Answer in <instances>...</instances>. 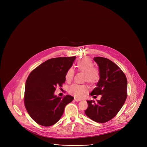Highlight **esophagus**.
Returning a JSON list of instances; mask_svg holds the SVG:
<instances>
[{
	"instance_id": "obj_1",
	"label": "esophagus",
	"mask_w": 147,
	"mask_h": 147,
	"mask_svg": "<svg viewBox=\"0 0 147 147\" xmlns=\"http://www.w3.org/2000/svg\"><path fill=\"white\" fill-rule=\"evenodd\" d=\"M74 100H75L76 101H77V102H78V101H80L81 100V99H80V98H74Z\"/></svg>"
}]
</instances>
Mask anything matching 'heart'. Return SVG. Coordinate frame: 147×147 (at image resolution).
<instances>
[{"mask_svg": "<svg viewBox=\"0 0 147 147\" xmlns=\"http://www.w3.org/2000/svg\"><path fill=\"white\" fill-rule=\"evenodd\" d=\"M78 70L85 74V80L89 83H94L97 82L100 78L99 71L94 68V64L90 59L83 58L78 61L77 63ZM74 71L73 69H68L65 74V79L67 81L72 80ZM88 90V87L85 85L73 84L69 88V92L71 95L77 98H82Z\"/></svg>", "mask_w": 147, "mask_h": 147, "instance_id": "heart-1", "label": "heart"}]
</instances>
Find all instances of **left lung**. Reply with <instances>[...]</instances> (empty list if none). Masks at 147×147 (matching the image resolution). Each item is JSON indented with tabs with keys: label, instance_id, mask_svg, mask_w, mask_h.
Wrapping results in <instances>:
<instances>
[{
	"label": "left lung",
	"instance_id": "obj_1",
	"mask_svg": "<svg viewBox=\"0 0 147 147\" xmlns=\"http://www.w3.org/2000/svg\"><path fill=\"white\" fill-rule=\"evenodd\" d=\"M94 61L98 66L100 79L90 95H101L100 100H87L86 115L98 123L113 119L124 104L127 96V80L124 73L110 59L96 57Z\"/></svg>",
	"mask_w": 147,
	"mask_h": 147
}]
</instances>
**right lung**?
<instances>
[{
  "label": "right lung",
  "mask_w": 147,
  "mask_h": 147,
  "mask_svg": "<svg viewBox=\"0 0 147 147\" xmlns=\"http://www.w3.org/2000/svg\"><path fill=\"white\" fill-rule=\"evenodd\" d=\"M76 57H58L42 63L29 74L25 89L24 103L30 116L43 126H51L58 122L65 106L74 98L55 95L57 86L65 82V74Z\"/></svg>",
  "instance_id": "obj_1"
}]
</instances>
